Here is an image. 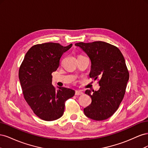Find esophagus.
<instances>
[{
    "label": "esophagus",
    "instance_id": "1",
    "mask_svg": "<svg viewBox=\"0 0 148 148\" xmlns=\"http://www.w3.org/2000/svg\"><path fill=\"white\" fill-rule=\"evenodd\" d=\"M83 92H82L81 91H75V95L76 96H79L83 95Z\"/></svg>",
    "mask_w": 148,
    "mask_h": 148
}]
</instances>
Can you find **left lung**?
Segmentation results:
<instances>
[{
    "label": "left lung",
    "instance_id": "1",
    "mask_svg": "<svg viewBox=\"0 0 148 148\" xmlns=\"http://www.w3.org/2000/svg\"><path fill=\"white\" fill-rule=\"evenodd\" d=\"M75 45L81 48L91 62L90 78H100L98 91H85L92 102L84 113L95 120H104L110 117L123 100L129 79V73L122 52L113 45L103 42H78Z\"/></svg>",
    "mask_w": 148,
    "mask_h": 148
}]
</instances>
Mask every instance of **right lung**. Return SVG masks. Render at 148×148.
I'll return each mask as SVG.
<instances>
[{
	"label": "right lung",
	"mask_w": 148,
	"mask_h": 148,
	"mask_svg": "<svg viewBox=\"0 0 148 148\" xmlns=\"http://www.w3.org/2000/svg\"><path fill=\"white\" fill-rule=\"evenodd\" d=\"M72 46L59 43L36 44L26 52L19 69V79L25 99L39 118L55 120L64 112L65 102L75 91L52 84V73L59 66L63 53Z\"/></svg>",
	"instance_id": "right-lung-1"
}]
</instances>
